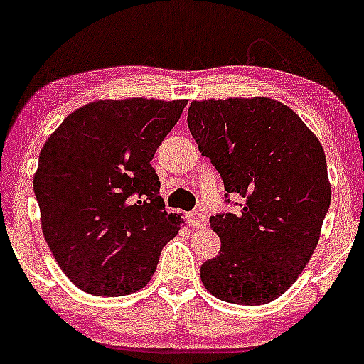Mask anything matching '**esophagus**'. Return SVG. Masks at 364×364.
<instances>
[{
	"instance_id": "1",
	"label": "esophagus",
	"mask_w": 364,
	"mask_h": 364,
	"mask_svg": "<svg viewBox=\"0 0 364 364\" xmlns=\"http://www.w3.org/2000/svg\"><path fill=\"white\" fill-rule=\"evenodd\" d=\"M188 224L193 225V228H205L207 225V215L202 210H193L186 215Z\"/></svg>"
}]
</instances>
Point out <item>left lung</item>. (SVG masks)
Returning a JSON list of instances; mask_svg holds the SVG:
<instances>
[{
	"mask_svg": "<svg viewBox=\"0 0 364 364\" xmlns=\"http://www.w3.org/2000/svg\"><path fill=\"white\" fill-rule=\"evenodd\" d=\"M188 128L223 178L224 203L240 205L210 217L220 250L200 267L203 286L228 303L274 301L320 240L332 195L323 149L294 111L267 97L193 101Z\"/></svg>",
	"mask_w": 364,
	"mask_h": 364,
	"instance_id": "1",
	"label": "left lung"
}]
</instances>
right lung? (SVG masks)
I'll return each instance as SVG.
<instances>
[{
    "label": "right lung",
    "mask_w": 364,
    "mask_h": 364,
    "mask_svg": "<svg viewBox=\"0 0 364 364\" xmlns=\"http://www.w3.org/2000/svg\"><path fill=\"white\" fill-rule=\"evenodd\" d=\"M186 101H97L68 116L39 156L34 193L43 232L66 277L95 296L152 279L181 217L168 214L150 161Z\"/></svg>",
    "instance_id": "obj_1"
}]
</instances>
